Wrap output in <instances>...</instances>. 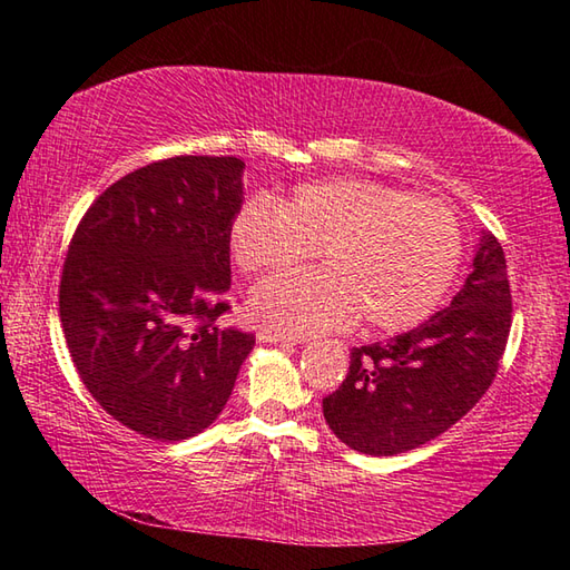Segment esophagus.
<instances>
[{
    "label": "esophagus",
    "mask_w": 570,
    "mask_h": 570,
    "mask_svg": "<svg viewBox=\"0 0 570 570\" xmlns=\"http://www.w3.org/2000/svg\"><path fill=\"white\" fill-rule=\"evenodd\" d=\"M258 342H266V344H288V342H298L294 340V336H286L282 332H274V330H266V326H262L256 334Z\"/></svg>",
    "instance_id": "1"
}]
</instances>
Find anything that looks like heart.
<instances>
[{
	"mask_svg": "<svg viewBox=\"0 0 570 570\" xmlns=\"http://www.w3.org/2000/svg\"><path fill=\"white\" fill-rule=\"evenodd\" d=\"M228 248L244 274L302 264L250 294V314L286 336L350 326L404 332L440 306L462 262V230L450 210L410 190L356 178L296 186L282 204L254 196L228 226Z\"/></svg>",
	"mask_w": 570,
	"mask_h": 570,
	"instance_id": "heart-1",
	"label": "heart"
}]
</instances>
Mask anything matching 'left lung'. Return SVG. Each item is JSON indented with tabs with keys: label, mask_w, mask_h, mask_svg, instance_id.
<instances>
[{
	"label": "left lung",
	"mask_w": 570,
	"mask_h": 570,
	"mask_svg": "<svg viewBox=\"0 0 570 570\" xmlns=\"http://www.w3.org/2000/svg\"><path fill=\"white\" fill-rule=\"evenodd\" d=\"M500 240L485 230L472 272L448 308L387 342L354 346L324 420L344 445L374 458L435 440L493 384L513 320Z\"/></svg>",
	"instance_id": "1"
}]
</instances>
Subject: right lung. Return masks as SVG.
I'll list each match as a JSON object with an SVG mask.
<instances>
[{
    "instance_id": "1",
    "label": "right lung",
    "mask_w": 570,
    "mask_h": 570,
    "mask_svg": "<svg viewBox=\"0 0 570 570\" xmlns=\"http://www.w3.org/2000/svg\"><path fill=\"white\" fill-rule=\"evenodd\" d=\"M240 173L234 156L150 163L95 198L67 248L60 322L75 370L110 417L150 440L204 432L256 344L218 324Z\"/></svg>"
}]
</instances>
